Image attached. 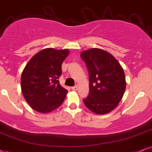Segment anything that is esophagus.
Instances as JSON below:
<instances>
[{"instance_id":"34e87169","label":"esophagus","mask_w":152,"mask_h":152,"mask_svg":"<svg viewBox=\"0 0 152 152\" xmlns=\"http://www.w3.org/2000/svg\"><path fill=\"white\" fill-rule=\"evenodd\" d=\"M77 89H78L77 86H75V87H72V90H75V91L77 90Z\"/></svg>"}]
</instances>
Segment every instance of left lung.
<instances>
[{"mask_svg":"<svg viewBox=\"0 0 152 152\" xmlns=\"http://www.w3.org/2000/svg\"><path fill=\"white\" fill-rule=\"evenodd\" d=\"M80 56L89 77V94L83 102L93 113H108L124 95L126 81L123 67L111 54L100 48L84 50Z\"/></svg>","mask_w":152,"mask_h":152,"instance_id":"left-lung-1","label":"left lung"}]
</instances>
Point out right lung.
I'll list each match as a JSON object with an SVG mask.
<instances>
[{"label":"right lung","instance_id":"add662e5","mask_svg":"<svg viewBox=\"0 0 152 152\" xmlns=\"http://www.w3.org/2000/svg\"><path fill=\"white\" fill-rule=\"evenodd\" d=\"M68 49L44 48L29 60L22 71L21 89L26 102L39 113L53 111L63 104L67 90L60 85L62 63Z\"/></svg>","mask_w":152,"mask_h":152}]
</instances>
